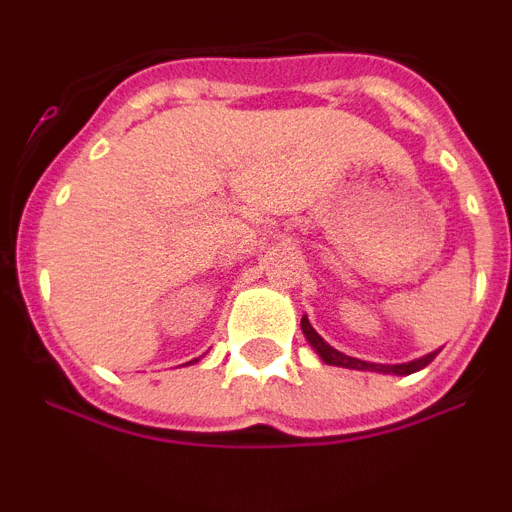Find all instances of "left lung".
I'll list each match as a JSON object with an SVG mask.
<instances>
[{
	"instance_id": "left-lung-1",
	"label": "left lung",
	"mask_w": 512,
	"mask_h": 512,
	"mask_svg": "<svg viewBox=\"0 0 512 512\" xmlns=\"http://www.w3.org/2000/svg\"><path fill=\"white\" fill-rule=\"evenodd\" d=\"M300 325H302V333H305L307 343H310V346L320 354V359L330 366H346V369H359V372H379V374H397V377H405V374L420 372V369L431 364L438 354V351H433V354L423 356V359L408 361V364H369V361H361V359H354V356L341 354V351H336V348L330 346V343H325L323 338L315 333V328H312L310 320H307L305 315H302Z\"/></svg>"
}]
</instances>
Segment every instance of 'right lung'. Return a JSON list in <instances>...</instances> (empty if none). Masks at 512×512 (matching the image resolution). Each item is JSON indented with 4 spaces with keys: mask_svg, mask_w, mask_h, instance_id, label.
Segmentation results:
<instances>
[{
    "mask_svg": "<svg viewBox=\"0 0 512 512\" xmlns=\"http://www.w3.org/2000/svg\"><path fill=\"white\" fill-rule=\"evenodd\" d=\"M194 361H200V359H194ZM194 361H189V364H194Z\"/></svg>",
    "mask_w": 512,
    "mask_h": 512,
    "instance_id": "right-lung-1",
    "label": "right lung"
}]
</instances>
